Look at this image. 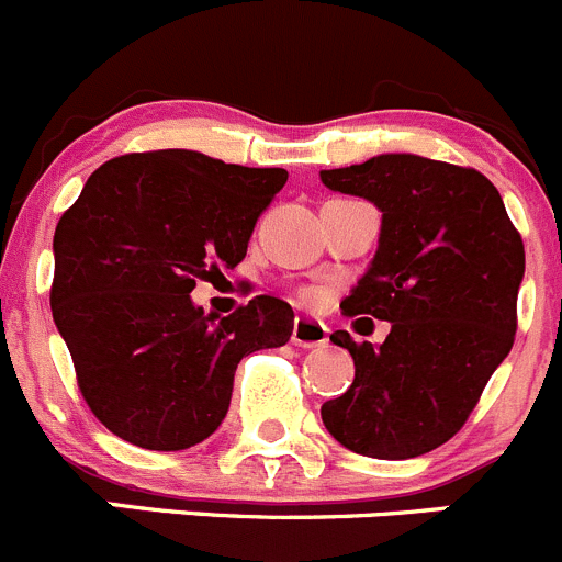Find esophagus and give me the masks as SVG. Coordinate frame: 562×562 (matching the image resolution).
<instances>
[{"label": "esophagus", "instance_id": "esophagus-1", "mask_svg": "<svg viewBox=\"0 0 562 562\" xmlns=\"http://www.w3.org/2000/svg\"><path fill=\"white\" fill-rule=\"evenodd\" d=\"M292 345L297 347H323L328 345V328L317 319L297 317L292 325Z\"/></svg>", "mask_w": 562, "mask_h": 562}]
</instances>
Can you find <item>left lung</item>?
I'll return each mask as SVG.
<instances>
[{"label": "left lung", "mask_w": 562, "mask_h": 562, "mask_svg": "<svg viewBox=\"0 0 562 562\" xmlns=\"http://www.w3.org/2000/svg\"><path fill=\"white\" fill-rule=\"evenodd\" d=\"M319 179L381 212L378 250L341 312L392 323L383 345L330 334L356 378L319 414L358 456H425L461 430L510 352L525 245L499 190L472 168L378 154Z\"/></svg>", "instance_id": "1"}]
</instances>
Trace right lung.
I'll use <instances>...</instances> for the list:
<instances>
[{
  "instance_id": "1",
  "label": "right lung",
  "mask_w": 562,
  "mask_h": 562,
  "mask_svg": "<svg viewBox=\"0 0 562 562\" xmlns=\"http://www.w3.org/2000/svg\"><path fill=\"white\" fill-rule=\"evenodd\" d=\"M284 168L187 148L126 154L90 173L55 228L52 317L95 419L143 450L201 445L232 403L245 356L290 341V303L256 295L204 314L198 278L237 267Z\"/></svg>"
}]
</instances>
